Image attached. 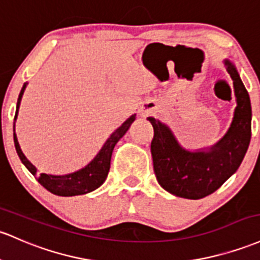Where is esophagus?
Here are the masks:
<instances>
[{
    "mask_svg": "<svg viewBox=\"0 0 260 260\" xmlns=\"http://www.w3.org/2000/svg\"><path fill=\"white\" fill-rule=\"evenodd\" d=\"M149 113H152V108L148 107V106L142 107V110H141V115H142V116L145 117V116L149 115Z\"/></svg>",
    "mask_w": 260,
    "mask_h": 260,
    "instance_id": "34e87169",
    "label": "esophagus"
}]
</instances>
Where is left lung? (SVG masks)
<instances>
[{"mask_svg":"<svg viewBox=\"0 0 260 260\" xmlns=\"http://www.w3.org/2000/svg\"><path fill=\"white\" fill-rule=\"evenodd\" d=\"M233 80L237 107L227 135L209 152L182 149L168 127L148 117L154 128L150 150L156 180L175 196L199 200L215 192L237 172L246 155L252 136V108L248 91L236 68L224 61Z\"/></svg>","mask_w":260,"mask_h":260,"instance_id":"1","label":"left lung"}]
</instances>
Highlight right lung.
I'll return each mask as SVG.
<instances>
[{
	"label": "right lung",
	"mask_w": 260,
	"mask_h": 260,
	"mask_svg": "<svg viewBox=\"0 0 260 260\" xmlns=\"http://www.w3.org/2000/svg\"><path fill=\"white\" fill-rule=\"evenodd\" d=\"M25 84L22 87L21 93L18 96V101H17V110L16 115H14V119L17 118V113H18V107L21 104L22 95L24 92ZM136 119V115H132L127 121L124 122L121 127H118L115 132L111 135L110 138L107 139V142L105 143L102 149L100 150V153L95 156L92 161L85 167L84 169L79 170L73 174H68V175H49V174H37V168L28 160L24 156V154L22 153L21 147H19L18 141H17L16 133H13V139H14V147H16L17 154H18L19 159L25 165L28 170L36 176V179L38 180L39 184L43 187H45L48 191H50L51 193L58 196H75V195H84V193L91 192V191L96 190L98 187L101 186L104 184V181L106 180L108 170H110V164H111V155H112V150L115 148V145L122 137L124 136V133L127 132L129 125L132 124V122Z\"/></svg>",
	"instance_id": "add662e5"
}]
</instances>
